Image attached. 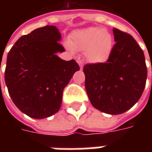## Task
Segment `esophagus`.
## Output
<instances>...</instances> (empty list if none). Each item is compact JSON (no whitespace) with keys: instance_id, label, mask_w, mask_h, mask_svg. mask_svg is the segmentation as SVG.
<instances>
[{"instance_id":"obj_1","label":"esophagus","mask_w":152,"mask_h":152,"mask_svg":"<svg viewBox=\"0 0 152 152\" xmlns=\"http://www.w3.org/2000/svg\"><path fill=\"white\" fill-rule=\"evenodd\" d=\"M77 63L79 64L80 67V69H82L83 68V62L81 60H77Z\"/></svg>"}]
</instances>
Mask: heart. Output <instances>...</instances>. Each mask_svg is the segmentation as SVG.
I'll return each instance as SVG.
<instances>
[{"label":"heart","mask_w":152,"mask_h":152,"mask_svg":"<svg viewBox=\"0 0 152 152\" xmlns=\"http://www.w3.org/2000/svg\"><path fill=\"white\" fill-rule=\"evenodd\" d=\"M71 51H85L86 59L92 63L105 62L112 53L113 40L101 28H89L74 32L69 40Z\"/></svg>","instance_id":"obj_1"}]
</instances>
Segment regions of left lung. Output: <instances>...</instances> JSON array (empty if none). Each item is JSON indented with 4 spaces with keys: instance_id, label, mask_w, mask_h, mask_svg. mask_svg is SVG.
<instances>
[{
    "instance_id": "8db88e82",
    "label": "left lung",
    "mask_w": 152,
    "mask_h": 152,
    "mask_svg": "<svg viewBox=\"0 0 152 152\" xmlns=\"http://www.w3.org/2000/svg\"><path fill=\"white\" fill-rule=\"evenodd\" d=\"M115 44L105 63L84 66L86 89L94 107L110 115L124 113L139 100L147 69L142 50L131 35L113 28Z\"/></svg>"
}]
</instances>
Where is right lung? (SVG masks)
<instances>
[{
  "label": "right lung",
  "instance_id": "1",
  "mask_svg": "<svg viewBox=\"0 0 152 152\" xmlns=\"http://www.w3.org/2000/svg\"><path fill=\"white\" fill-rule=\"evenodd\" d=\"M54 26H45L19 38L7 55L5 81L9 94L22 112L35 119L59 111L64 88L80 66L56 55L65 51Z\"/></svg>",
  "mask_w": 152,
  "mask_h": 152
}]
</instances>
